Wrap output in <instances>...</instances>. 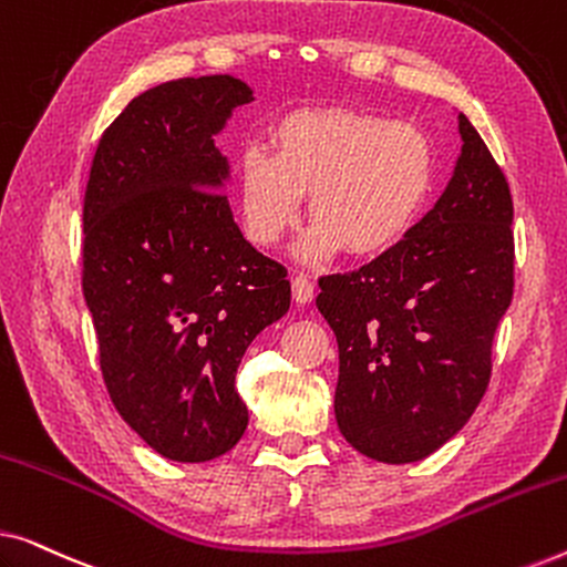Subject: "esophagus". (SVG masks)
<instances>
[{"mask_svg":"<svg viewBox=\"0 0 567 567\" xmlns=\"http://www.w3.org/2000/svg\"><path fill=\"white\" fill-rule=\"evenodd\" d=\"M291 291H293V299H297L299 305H307V301L315 299V284L309 281L305 274L291 278Z\"/></svg>","mask_w":567,"mask_h":567,"instance_id":"34e87169","label":"esophagus"}]
</instances>
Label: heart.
<instances>
[{
	"label": "heart",
	"mask_w": 567,
	"mask_h": 567,
	"mask_svg": "<svg viewBox=\"0 0 567 567\" xmlns=\"http://www.w3.org/2000/svg\"><path fill=\"white\" fill-rule=\"evenodd\" d=\"M274 152L250 150L237 167V198L250 243L276 247L299 224L312 229L307 260L340 247L351 258L392 250L421 219L436 181V150L415 123L353 107H307L278 123Z\"/></svg>",
	"instance_id": "heart-1"
}]
</instances>
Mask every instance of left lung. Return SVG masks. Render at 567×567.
Listing matches in <instances>:
<instances>
[{
  "label": "left lung",
  "instance_id": "left-lung-1",
  "mask_svg": "<svg viewBox=\"0 0 567 567\" xmlns=\"http://www.w3.org/2000/svg\"><path fill=\"white\" fill-rule=\"evenodd\" d=\"M436 206L359 270L320 278L317 309L338 338L336 421L377 462L444 446L483 400L493 338L514 297V200L475 126Z\"/></svg>",
  "mask_w": 567,
  "mask_h": 567
}]
</instances>
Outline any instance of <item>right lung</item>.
<instances>
[{
	"label": "right lung",
	"instance_id": "1",
	"mask_svg": "<svg viewBox=\"0 0 567 567\" xmlns=\"http://www.w3.org/2000/svg\"><path fill=\"white\" fill-rule=\"evenodd\" d=\"M252 90L185 76L131 100L103 131L82 206V293L118 415L175 462L227 454L247 429L235 377L291 305L281 262L231 219L214 146Z\"/></svg>",
	"mask_w": 567,
	"mask_h": 567
}]
</instances>
